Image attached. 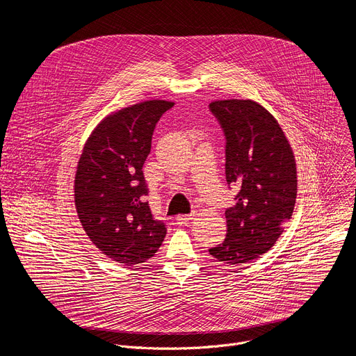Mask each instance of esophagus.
I'll list each match as a JSON object with an SVG mask.
<instances>
[{"label": "esophagus", "instance_id": "34e87169", "mask_svg": "<svg viewBox=\"0 0 356 356\" xmlns=\"http://www.w3.org/2000/svg\"><path fill=\"white\" fill-rule=\"evenodd\" d=\"M193 217H194V214H188V216H177V217H176V222H177V224H180V225H184V224H187L188 221H191V220H193Z\"/></svg>", "mask_w": 356, "mask_h": 356}]
</instances>
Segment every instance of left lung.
<instances>
[{"label": "left lung", "instance_id": "8db88e82", "mask_svg": "<svg viewBox=\"0 0 356 356\" xmlns=\"http://www.w3.org/2000/svg\"><path fill=\"white\" fill-rule=\"evenodd\" d=\"M227 138V183L239 188L225 211L227 238L209 249L222 264L239 266L266 253L294 210L297 168L293 149L275 115L255 99L210 104Z\"/></svg>", "mask_w": 356, "mask_h": 356}]
</instances>
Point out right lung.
<instances>
[{"mask_svg":"<svg viewBox=\"0 0 356 356\" xmlns=\"http://www.w3.org/2000/svg\"><path fill=\"white\" fill-rule=\"evenodd\" d=\"M172 101L147 99L101 120L87 138L74 176V204L90 241L110 259L132 266L161 248L166 227L152 217L143 163L152 134Z\"/></svg>","mask_w":356,"mask_h":356,"instance_id":"right-lung-1","label":"right lung"}]
</instances>
